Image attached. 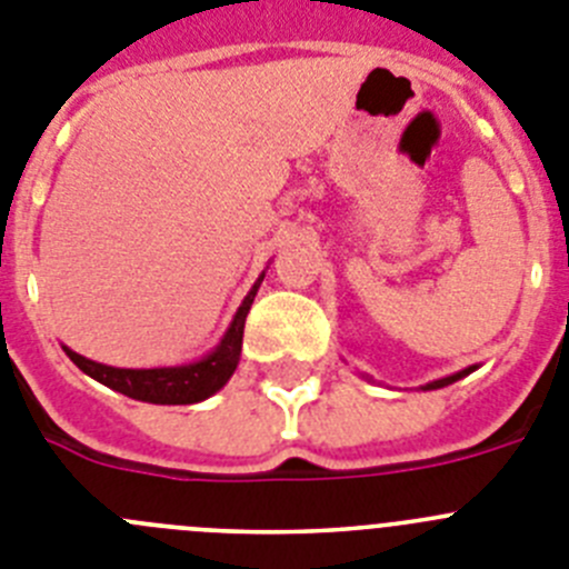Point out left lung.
Returning <instances> with one entry per match:
<instances>
[{
	"instance_id": "obj_1",
	"label": "left lung",
	"mask_w": 569,
	"mask_h": 569,
	"mask_svg": "<svg viewBox=\"0 0 569 569\" xmlns=\"http://www.w3.org/2000/svg\"><path fill=\"white\" fill-rule=\"evenodd\" d=\"M468 372H473V367H468V369H462V372H457V375H448V378H440V380H431V383H426L423 389H442V387H448V383H455V380H460V378H466Z\"/></svg>"
}]
</instances>
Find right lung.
<instances>
[{
  "mask_svg": "<svg viewBox=\"0 0 569 569\" xmlns=\"http://www.w3.org/2000/svg\"><path fill=\"white\" fill-rule=\"evenodd\" d=\"M264 273L259 276L257 284L250 288V293L244 296V301L239 305L237 316H233L231 327L222 336V341L217 343L213 352H208L206 358L194 363H186V367H158V369H118L107 367V363L90 361V358L78 356L72 349L64 347V352L70 356V361L76 363L81 372H87L90 378H96L103 387L114 389V392L127 395V398L143 400V403H160V406H186V403H200V400L211 398L213 392H220L228 383V378L233 375L239 363V352H242V332H244V319H248V310L253 305V296H257L259 284H262Z\"/></svg>",
  "mask_w": 569,
  "mask_h": 569,
  "instance_id": "obj_1",
  "label": "right lung"
}]
</instances>
